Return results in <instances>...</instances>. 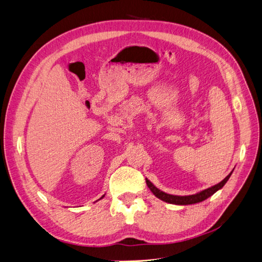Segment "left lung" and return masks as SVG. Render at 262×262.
<instances>
[{
    "instance_id": "left-lung-1",
    "label": "left lung",
    "mask_w": 262,
    "mask_h": 262,
    "mask_svg": "<svg viewBox=\"0 0 262 262\" xmlns=\"http://www.w3.org/2000/svg\"><path fill=\"white\" fill-rule=\"evenodd\" d=\"M231 171L228 173V175L222 180L221 182H219L217 185L215 186H212L208 189L205 190H202V191L198 192L195 194H190V195H173V194H169V193H166L164 191H161L160 189H157L152 182H150L148 179H146V185L147 187L149 188L150 191H152L154 193V195L156 198H158V199H161L165 202L167 203H171V204H178V205H188V204H194V203H199V202H202L204 201L205 199H208L209 196H211L212 194L215 193L217 190L222 189L224 187V185L227 182V180L229 179V177H231L232 175Z\"/></svg>"
}]
</instances>
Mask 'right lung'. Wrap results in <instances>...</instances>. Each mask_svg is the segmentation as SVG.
<instances>
[{
    "label": "right lung",
    "instance_id": "right-lung-1",
    "mask_svg": "<svg viewBox=\"0 0 262 262\" xmlns=\"http://www.w3.org/2000/svg\"><path fill=\"white\" fill-rule=\"evenodd\" d=\"M104 196H105V195H102V196H101V198H100V199H102V198H104Z\"/></svg>",
    "mask_w": 262,
    "mask_h": 262
}]
</instances>
